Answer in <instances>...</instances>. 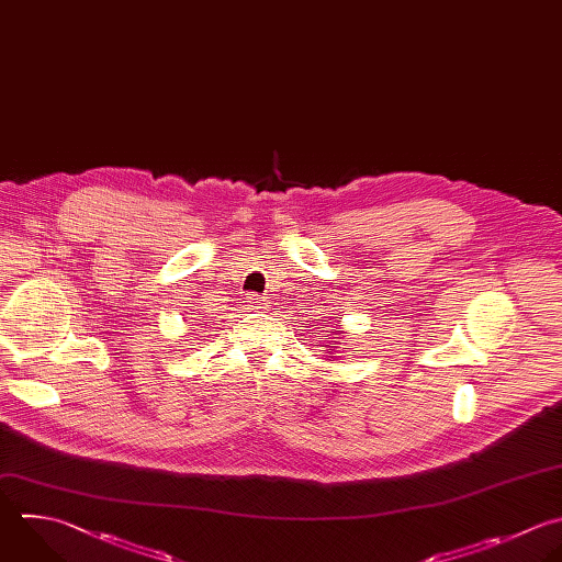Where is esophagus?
<instances>
[{"label": "esophagus", "mask_w": 562, "mask_h": 562, "mask_svg": "<svg viewBox=\"0 0 562 562\" xmlns=\"http://www.w3.org/2000/svg\"><path fill=\"white\" fill-rule=\"evenodd\" d=\"M246 299H248V305L255 307V310H261V307L266 305V299H263L261 294H255V292H252V294H248Z\"/></svg>", "instance_id": "obj_1"}]
</instances>
